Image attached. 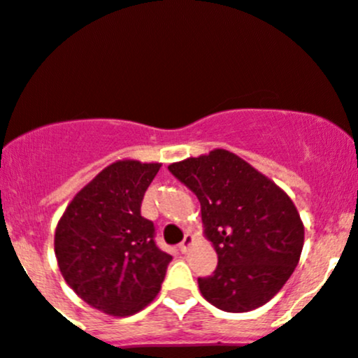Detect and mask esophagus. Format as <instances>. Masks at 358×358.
I'll return each instance as SVG.
<instances>
[{
	"mask_svg": "<svg viewBox=\"0 0 358 358\" xmlns=\"http://www.w3.org/2000/svg\"><path fill=\"white\" fill-rule=\"evenodd\" d=\"M192 243H194V236H192V234H185V238H183V241L178 245V250L182 251V253H187L188 248H190Z\"/></svg>",
	"mask_w": 358,
	"mask_h": 358,
	"instance_id": "34e87169",
	"label": "esophagus"
}]
</instances>
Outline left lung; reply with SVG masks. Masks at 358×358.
I'll list each match as a JSON object with an SVG mask.
<instances>
[{
    "instance_id": "8db88e82",
    "label": "left lung",
    "mask_w": 358,
    "mask_h": 358,
    "mask_svg": "<svg viewBox=\"0 0 358 358\" xmlns=\"http://www.w3.org/2000/svg\"><path fill=\"white\" fill-rule=\"evenodd\" d=\"M168 170L197 195L217 266L199 277L202 296L226 313H246L284 287L304 245L296 206L239 156L215 149Z\"/></svg>"
}]
</instances>
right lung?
<instances>
[{
    "mask_svg": "<svg viewBox=\"0 0 358 358\" xmlns=\"http://www.w3.org/2000/svg\"><path fill=\"white\" fill-rule=\"evenodd\" d=\"M158 163L117 161L71 200L54 250L68 285L85 302L131 316L159 292L171 255L156 245L155 224L141 215Z\"/></svg>",
    "mask_w": 358,
    "mask_h": 358,
    "instance_id": "obj_1",
    "label": "right lung"
}]
</instances>
